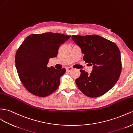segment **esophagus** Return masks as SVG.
<instances>
[{
    "instance_id": "1",
    "label": "esophagus",
    "mask_w": 133,
    "mask_h": 133,
    "mask_svg": "<svg viewBox=\"0 0 133 133\" xmlns=\"http://www.w3.org/2000/svg\"><path fill=\"white\" fill-rule=\"evenodd\" d=\"M73 70V68L70 67H68L66 68V71H68V72H70V71H72Z\"/></svg>"
}]
</instances>
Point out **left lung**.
<instances>
[{"label":"left lung","mask_w":133,"mask_h":133,"mask_svg":"<svg viewBox=\"0 0 133 133\" xmlns=\"http://www.w3.org/2000/svg\"><path fill=\"white\" fill-rule=\"evenodd\" d=\"M84 54L83 59L93 65L90 75L83 70L75 82L85 96L96 98L110 90L120 77L122 64L120 50L115 43L97 35H72Z\"/></svg>","instance_id":"obj_1"}]
</instances>
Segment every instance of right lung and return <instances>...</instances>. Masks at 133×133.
I'll use <instances>...</instances> for the list:
<instances>
[{
  "mask_svg": "<svg viewBox=\"0 0 133 133\" xmlns=\"http://www.w3.org/2000/svg\"><path fill=\"white\" fill-rule=\"evenodd\" d=\"M71 37L59 33L31 34L16 52V67L21 83L30 93L46 97L58 88L66 69L48 67L50 58L56 57L58 48Z\"/></svg>",
  "mask_w": 133,
  "mask_h": 133,
  "instance_id": "obj_1",
  "label": "right lung"
}]
</instances>
